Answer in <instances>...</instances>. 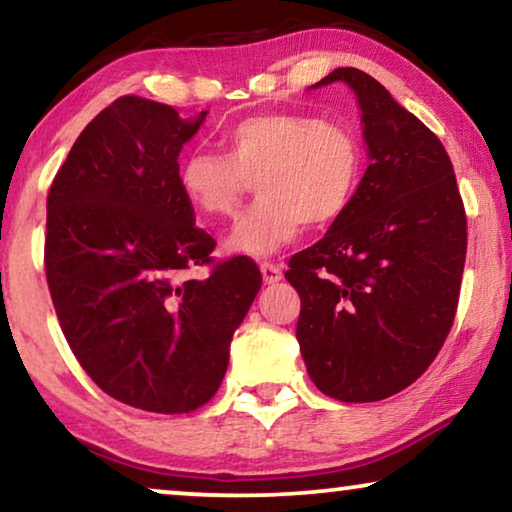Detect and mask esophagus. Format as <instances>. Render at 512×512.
Returning a JSON list of instances; mask_svg holds the SVG:
<instances>
[{"instance_id": "esophagus-1", "label": "esophagus", "mask_w": 512, "mask_h": 512, "mask_svg": "<svg viewBox=\"0 0 512 512\" xmlns=\"http://www.w3.org/2000/svg\"><path fill=\"white\" fill-rule=\"evenodd\" d=\"M261 275L265 284H277L282 279V268L275 263H261Z\"/></svg>"}]
</instances>
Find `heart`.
<instances>
[{
  "instance_id": "obj_1",
  "label": "heart",
  "mask_w": 512,
  "mask_h": 512,
  "mask_svg": "<svg viewBox=\"0 0 512 512\" xmlns=\"http://www.w3.org/2000/svg\"><path fill=\"white\" fill-rule=\"evenodd\" d=\"M223 149H193L177 167L179 188L205 219L237 214L249 181L261 200L237 221L228 251L265 258L296 240L300 226L345 214L363 174V146L347 125L298 111L242 118L223 132Z\"/></svg>"
}]
</instances>
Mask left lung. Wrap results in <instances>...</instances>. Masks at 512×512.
Returning a JSON list of instances; mask_svg holds the SVG:
<instances>
[{
    "mask_svg": "<svg viewBox=\"0 0 512 512\" xmlns=\"http://www.w3.org/2000/svg\"><path fill=\"white\" fill-rule=\"evenodd\" d=\"M370 165L345 214L289 261L300 296L296 338L321 394L373 403L410 387L436 359L457 314L466 212L440 139L356 67Z\"/></svg>",
    "mask_w": 512,
    "mask_h": 512,
    "instance_id": "obj_1",
    "label": "left lung"
}]
</instances>
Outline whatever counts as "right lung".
I'll return each instance as SVG.
<instances>
[{
    "instance_id": "1",
    "label": "right lung",
    "mask_w": 512,
    "mask_h": 512,
    "mask_svg": "<svg viewBox=\"0 0 512 512\" xmlns=\"http://www.w3.org/2000/svg\"><path fill=\"white\" fill-rule=\"evenodd\" d=\"M205 116L118 97L83 128L46 200L48 291L76 361L104 394L160 415L216 394L263 282L249 258L214 261L179 188V151ZM205 264L207 278L190 277Z\"/></svg>"
}]
</instances>
